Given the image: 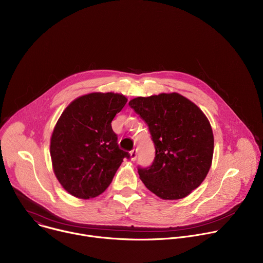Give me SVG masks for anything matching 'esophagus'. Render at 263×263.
Segmentation results:
<instances>
[{"label":"esophagus","instance_id":"34e87169","mask_svg":"<svg viewBox=\"0 0 263 263\" xmlns=\"http://www.w3.org/2000/svg\"><path fill=\"white\" fill-rule=\"evenodd\" d=\"M136 158H137V151L136 149H132V151L130 152V159L132 161H135Z\"/></svg>","mask_w":263,"mask_h":263}]
</instances>
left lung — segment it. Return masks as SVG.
<instances>
[{
  "mask_svg": "<svg viewBox=\"0 0 263 263\" xmlns=\"http://www.w3.org/2000/svg\"><path fill=\"white\" fill-rule=\"evenodd\" d=\"M129 106L145 122L155 144V159L138 168L146 189L163 200H180L205 180L214 137L204 112L178 92L137 97Z\"/></svg>",
  "mask_w": 263,
  "mask_h": 263,
  "instance_id": "obj_1",
  "label": "left lung"
}]
</instances>
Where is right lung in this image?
I'll return each mask as SVG.
<instances>
[{
  "label": "right lung",
  "mask_w": 263,
  "mask_h": 263,
  "mask_svg": "<svg viewBox=\"0 0 263 263\" xmlns=\"http://www.w3.org/2000/svg\"><path fill=\"white\" fill-rule=\"evenodd\" d=\"M128 99L122 93L91 92L63 110L50 140L53 172L63 189L82 200L103 194L129 154L118 145L111 122Z\"/></svg>",
  "instance_id": "obj_1"
}]
</instances>
